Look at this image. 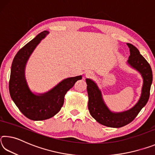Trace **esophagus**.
I'll list each match as a JSON object with an SVG mask.
<instances>
[{"mask_svg": "<svg viewBox=\"0 0 155 155\" xmlns=\"http://www.w3.org/2000/svg\"><path fill=\"white\" fill-rule=\"evenodd\" d=\"M85 77L87 78H91L94 77V74L93 72H91V71H87L85 73Z\"/></svg>", "mask_w": 155, "mask_h": 155, "instance_id": "esophagus-1", "label": "esophagus"}]
</instances>
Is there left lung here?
I'll return each mask as SVG.
<instances>
[{
	"instance_id": "left-lung-1",
	"label": "left lung",
	"mask_w": 155,
	"mask_h": 155,
	"mask_svg": "<svg viewBox=\"0 0 155 155\" xmlns=\"http://www.w3.org/2000/svg\"><path fill=\"white\" fill-rule=\"evenodd\" d=\"M127 44L130 50V56L127 63L140 73L143 81L140 98L134 107L123 112H112L104 102L101 91L96 83L90 78L86 79L89 97L88 109L90 114L100 124L108 127L120 128L129 124L146 105L150 96L153 82V72L150 65L135 46L129 43Z\"/></svg>"
}]
</instances>
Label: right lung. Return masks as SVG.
<instances>
[{
	"mask_svg": "<svg viewBox=\"0 0 155 155\" xmlns=\"http://www.w3.org/2000/svg\"><path fill=\"white\" fill-rule=\"evenodd\" d=\"M49 32L44 31L23 46L13 60L9 89L11 98L20 111L28 119L38 121L51 118L58 113L64 103L67 91L82 76L63 80L51 90L35 94L28 87L25 78V67L36 46Z\"/></svg>",
	"mask_w": 155,
	"mask_h": 155,
	"instance_id": "1",
	"label": "right lung"
}]
</instances>
